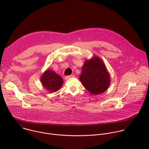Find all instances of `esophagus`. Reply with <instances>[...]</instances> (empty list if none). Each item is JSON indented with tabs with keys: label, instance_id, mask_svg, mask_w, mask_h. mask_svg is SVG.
Here are the masks:
<instances>
[{
	"label": "esophagus",
	"instance_id": "obj_1",
	"mask_svg": "<svg viewBox=\"0 0 149 149\" xmlns=\"http://www.w3.org/2000/svg\"><path fill=\"white\" fill-rule=\"evenodd\" d=\"M75 76L74 75H68V76H67V77H65V79H70V78H73V77H74Z\"/></svg>",
	"mask_w": 149,
	"mask_h": 149
}]
</instances>
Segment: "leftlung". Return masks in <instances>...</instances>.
Masks as SVG:
<instances>
[{
  "instance_id": "left-lung-1",
  "label": "left lung",
  "mask_w": 149,
  "mask_h": 149,
  "mask_svg": "<svg viewBox=\"0 0 149 149\" xmlns=\"http://www.w3.org/2000/svg\"><path fill=\"white\" fill-rule=\"evenodd\" d=\"M79 80L91 94L98 95L109 87L110 76L102 59L97 56L85 61Z\"/></svg>"
}]
</instances>
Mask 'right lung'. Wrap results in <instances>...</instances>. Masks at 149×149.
Returning <instances> with one entry per match:
<instances>
[{
    "mask_svg": "<svg viewBox=\"0 0 149 149\" xmlns=\"http://www.w3.org/2000/svg\"><path fill=\"white\" fill-rule=\"evenodd\" d=\"M40 82L44 88L49 93L58 91L63 83L62 77L50 69L43 73L40 77Z\"/></svg>",
    "mask_w": 149,
    "mask_h": 149,
    "instance_id": "1",
    "label": "right lung"
}]
</instances>
